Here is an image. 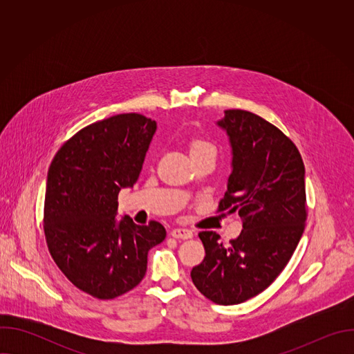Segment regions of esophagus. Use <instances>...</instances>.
<instances>
[{"label":"esophagus","mask_w":354,"mask_h":354,"mask_svg":"<svg viewBox=\"0 0 354 354\" xmlns=\"http://www.w3.org/2000/svg\"><path fill=\"white\" fill-rule=\"evenodd\" d=\"M171 235L176 239H189L193 236V232L190 230H186V228H174Z\"/></svg>","instance_id":"esophagus-1"}]
</instances>
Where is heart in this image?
I'll return each mask as SVG.
<instances>
[{
	"mask_svg": "<svg viewBox=\"0 0 354 354\" xmlns=\"http://www.w3.org/2000/svg\"><path fill=\"white\" fill-rule=\"evenodd\" d=\"M192 156L194 154H200V153H213L216 154V148L212 142H209L207 140H203V138H197L193 141L192 144Z\"/></svg>",
	"mask_w": 354,
	"mask_h": 354,
	"instance_id": "1",
	"label": "heart"
}]
</instances>
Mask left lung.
<instances>
[{
    "instance_id": "8db88e82",
    "label": "left lung",
    "mask_w": 354,
    "mask_h": 354,
    "mask_svg": "<svg viewBox=\"0 0 354 354\" xmlns=\"http://www.w3.org/2000/svg\"><path fill=\"white\" fill-rule=\"evenodd\" d=\"M218 122L232 147V172L217 212L236 213L242 232L220 242L201 231L206 257L190 272L197 290L220 306H235L266 290L283 272L307 220L306 168L295 144L261 116L227 109Z\"/></svg>"
}]
</instances>
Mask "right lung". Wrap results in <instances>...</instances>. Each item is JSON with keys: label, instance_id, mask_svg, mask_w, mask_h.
Segmentation results:
<instances>
[{"label": "right lung", "instance_id": "right-lung-1", "mask_svg": "<svg viewBox=\"0 0 354 354\" xmlns=\"http://www.w3.org/2000/svg\"><path fill=\"white\" fill-rule=\"evenodd\" d=\"M156 120L122 113L95 122L57 151L50 164L43 228L50 255L81 291L113 299L145 276L148 250L167 231L158 221L116 220L118 196L141 172Z\"/></svg>", "mask_w": 354, "mask_h": 354}]
</instances>
